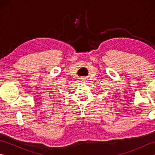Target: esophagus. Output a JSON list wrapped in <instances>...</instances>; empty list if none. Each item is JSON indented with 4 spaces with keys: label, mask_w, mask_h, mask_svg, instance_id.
<instances>
[{
    "label": "esophagus",
    "mask_w": 155,
    "mask_h": 155,
    "mask_svg": "<svg viewBox=\"0 0 155 155\" xmlns=\"http://www.w3.org/2000/svg\"><path fill=\"white\" fill-rule=\"evenodd\" d=\"M81 83H85V81H85V79H84V78H81Z\"/></svg>",
    "instance_id": "1"
}]
</instances>
